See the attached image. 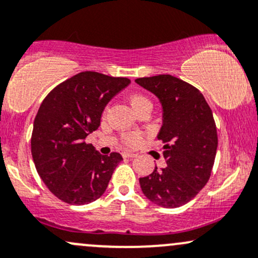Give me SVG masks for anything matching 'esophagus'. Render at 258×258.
<instances>
[{"instance_id":"esophagus-1","label":"esophagus","mask_w":258,"mask_h":258,"mask_svg":"<svg viewBox=\"0 0 258 258\" xmlns=\"http://www.w3.org/2000/svg\"><path fill=\"white\" fill-rule=\"evenodd\" d=\"M122 157L123 158H134V157H136V154L134 152H122Z\"/></svg>"}]
</instances>
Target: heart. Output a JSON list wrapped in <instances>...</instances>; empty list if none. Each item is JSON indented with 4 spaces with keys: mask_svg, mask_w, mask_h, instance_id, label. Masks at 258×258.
Returning <instances> with one entry per match:
<instances>
[{
    "mask_svg": "<svg viewBox=\"0 0 258 258\" xmlns=\"http://www.w3.org/2000/svg\"><path fill=\"white\" fill-rule=\"evenodd\" d=\"M130 104H131L132 109L136 110L138 106L143 105V104H151V101L142 94H135L130 98ZM123 142L127 146H136V144L141 142V136L137 134H127L123 136Z\"/></svg>",
    "mask_w": 258,
    "mask_h": 258,
    "instance_id": "1",
    "label": "heart"
}]
</instances>
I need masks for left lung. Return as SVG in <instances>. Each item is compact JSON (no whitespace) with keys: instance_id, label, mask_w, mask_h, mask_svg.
I'll return each mask as SVG.
<instances>
[{"instance_id":"obj_1","label":"left lung","mask_w":258,"mask_h":258,"mask_svg":"<svg viewBox=\"0 0 258 258\" xmlns=\"http://www.w3.org/2000/svg\"><path fill=\"white\" fill-rule=\"evenodd\" d=\"M136 83L159 99L163 124L158 140L164 143L166 168L141 177L144 196L164 208L189 202L208 182L218 147L217 127L202 93L170 75L137 78Z\"/></svg>"}]
</instances>
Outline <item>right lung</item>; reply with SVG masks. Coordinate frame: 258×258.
<instances>
[{
    "label": "right lung",
    "mask_w": 258,
    "mask_h": 258,
    "mask_svg": "<svg viewBox=\"0 0 258 258\" xmlns=\"http://www.w3.org/2000/svg\"><path fill=\"white\" fill-rule=\"evenodd\" d=\"M131 83L86 71L53 88L34 120L32 155L47 188L69 205H88L105 192L120 153L100 154L87 136L100 126L106 104Z\"/></svg>",
    "instance_id": "add662e5"
}]
</instances>
